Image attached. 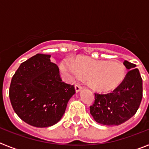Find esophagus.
I'll return each instance as SVG.
<instances>
[{"instance_id":"esophagus-1","label":"esophagus","mask_w":149,"mask_h":149,"mask_svg":"<svg viewBox=\"0 0 149 149\" xmlns=\"http://www.w3.org/2000/svg\"><path fill=\"white\" fill-rule=\"evenodd\" d=\"M74 89H75L76 93H79L82 89V86H80L79 84H76L75 86H74Z\"/></svg>"}]
</instances>
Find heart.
I'll list each match as a JSON object with an SVG mask.
<instances>
[{"label":"heart","mask_w":149,"mask_h":149,"mask_svg":"<svg viewBox=\"0 0 149 149\" xmlns=\"http://www.w3.org/2000/svg\"><path fill=\"white\" fill-rule=\"evenodd\" d=\"M60 68L69 80L87 78L88 84L98 92H107L119 86L125 77V70L119 63L103 61L84 57L74 61L65 59Z\"/></svg>","instance_id":"heart-1"}]
</instances>
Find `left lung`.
I'll list each match as a JSON object with an SVG mask.
<instances>
[{"instance_id":"1","label":"left lung","mask_w":149,"mask_h":149,"mask_svg":"<svg viewBox=\"0 0 149 149\" xmlns=\"http://www.w3.org/2000/svg\"><path fill=\"white\" fill-rule=\"evenodd\" d=\"M128 72L121 84L112 93H95L90 106V113L98 123L119 125L130 119L137 111L143 98V80L136 65L125 60Z\"/></svg>"}]
</instances>
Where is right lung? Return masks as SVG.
<instances>
[{
  "mask_svg": "<svg viewBox=\"0 0 149 149\" xmlns=\"http://www.w3.org/2000/svg\"><path fill=\"white\" fill-rule=\"evenodd\" d=\"M51 55L37 54L22 63L12 78L10 99L21 119L37 127H50L65 113L75 93L73 85L63 82Z\"/></svg>",
  "mask_w": 149,
  "mask_h": 149,
  "instance_id": "obj_1",
  "label": "right lung"
}]
</instances>
